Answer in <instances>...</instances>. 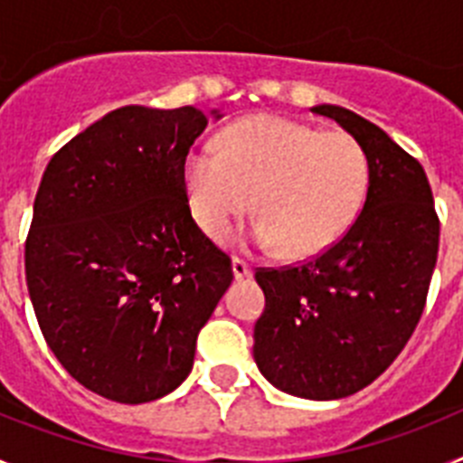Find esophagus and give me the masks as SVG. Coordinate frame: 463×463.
<instances>
[{"mask_svg":"<svg viewBox=\"0 0 463 463\" xmlns=\"http://www.w3.org/2000/svg\"><path fill=\"white\" fill-rule=\"evenodd\" d=\"M232 271H234L236 280H241V278H250L252 276V267H250V264H248V261L241 260V257H234V260H232Z\"/></svg>","mask_w":463,"mask_h":463,"instance_id":"obj_1","label":"esophagus"}]
</instances>
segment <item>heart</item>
Masks as SVG:
<instances>
[{"label":"heart","instance_id":"obj_1","mask_svg":"<svg viewBox=\"0 0 463 463\" xmlns=\"http://www.w3.org/2000/svg\"><path fill=\"white\" fill-rule=\"evenodd\" d=\"M369 185L371 157L354 134L282 116L245 118L222 134L220 153L203 146L185 162L187 202L208 239H229L255 203V245L289 257L336 243Z\"/></svg>","mask_w":463,"mask_h":463}]
</instances>
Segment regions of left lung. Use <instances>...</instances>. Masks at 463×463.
<instances>
[{
    "label": "left lung",
    "mask_w": 463,
    "mask_h": 463,
    "mask_svg": "<svg viewBox=\"0 0 463 463\" xmlns=\"http://www.w3.org/2000/svg\"><path fill=\"white\" fill-rule=\"evenodd\" d=\"M313 113L364 143L369 196L357 222L320 255L257 269L267 308L252 353L278 390L329 401L364 390L406 347L427 304L440 222L422 165L378 125L343 106Z\"/></svg>",
    "instance_id": "1"
}]
</instances>
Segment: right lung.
<instances>
[{
    "label": "right lung",
    "instance_id": "add662e5",
    "mask_svg": "<svg viewBox=\"0 0 463 463\" xmlns=\"http://www.w3.org/2000/svg\"><path fill=\"white\" fill-rule=\"evenodd\" d=\"M206 127L194 106H122L41 178L24 241L32 306L69 375L109 401L174 392L234 278L187 203L185 159Z\"/></svg>",
    "mask_w": 463,
    "mask_h": 463
}]
</instances>
